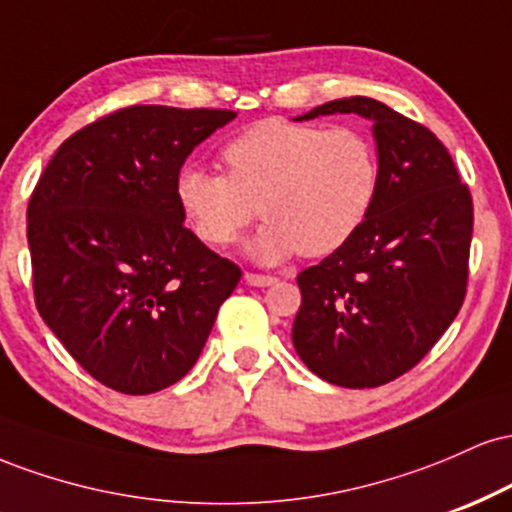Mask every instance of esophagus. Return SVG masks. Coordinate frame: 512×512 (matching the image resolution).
<instances>
[{"label":"esophagus","mask_w":512,"mask_h":512,"mask_svg":"<svg viewBox=\"0 0 512 512\" xmlns=\"http://www.w3.org/2000/svg\"><path fill=\"white\" fill-rule=\"evenodd\" d=\"M245 281H248L250 286H272V284H276V276H272V274H255V272H248L245 274Z\"/></svg>","instance_id":"1"}]
</instances>
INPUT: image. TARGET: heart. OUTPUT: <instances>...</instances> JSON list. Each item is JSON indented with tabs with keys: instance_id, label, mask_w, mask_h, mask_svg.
Returning <instances> with one entry per match:
<instances>
[{
	"instance_id": "1",
	"label": "heart",
	"mask_w": 512,
	"mask_h": 512,
	"mask_svg": "<svg viewBox=\"0 0 512 512\" xmlns=\"http://www.w3.org/2000/svg\"><path fill=\"white\" fill-rule=\"evenodd\" d=\"M221 158L226 175L182 170L178 204L214 248L236 243L260 214L269 223L250 252L262 262L293 252L332 255L356 236L378 195V151L351 127L322 129L272 117L233 137Z\"/></svg>"
}]
</instances>
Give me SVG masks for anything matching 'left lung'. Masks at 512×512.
<instances>
[{
	"instance_id": "1",
	"label": "left lung",
	"mask_w": 512,
	"mask_h": 512,
	"mask_svg": "<svg viewBox=\"0 0 512 512\" xmlns=\"http://www.w3.org/2000/svg\"><path fill=\"white\" fill-rule=\"evenodd\" d=\"M356 113L373 122L380 182L349 243L296 276L293 346L317 378L363 390L424 358L467 296L472 192L431 129L366 96L298 120Z\"/></svg>"
}]
</instances>
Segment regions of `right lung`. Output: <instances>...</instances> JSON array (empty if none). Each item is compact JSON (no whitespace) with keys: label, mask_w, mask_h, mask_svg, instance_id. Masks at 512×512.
I'll return each instance as SVG.
<instances>
[{"label":"right lung","mask_w":512,"mask_h":512,"mask_svg":"<svg viewBox=\"0 0 512 512\" xmlns=\"http://www.w3.org/2000/svg\"><path fill=\"white\" fill-rule=\"evenodd\" d=\"M233 110L129 105L64 139L28 202L35 308L105 387L190 373L240 267L185 226L178 175Z\"/></svg>","instance_id":"right-lung-1"}]
</instances>
